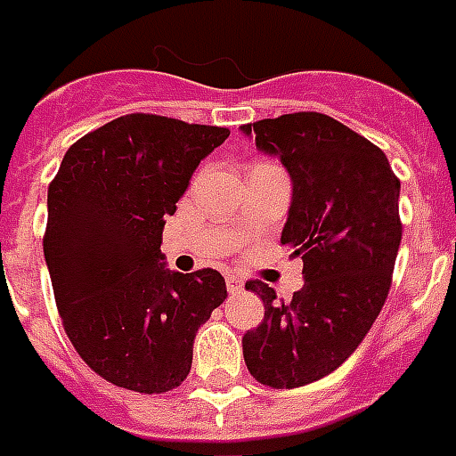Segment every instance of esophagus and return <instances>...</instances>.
Returning <instances> with one entry per match:
<instances>
[{
    "instance_id": "obj_1",
    "label": "esophagus",
    "mask_w": 456,
    "mask_h": 456,
    "mask_svg": "<svg viewBox=\"0 0 456 456\" xmlns=\"http://www.w3.org/2000/svg\"><path fill=\"white\" fill-rule=\"evenodd\" d=\"M227 289L232 291V294L243 289V280L239 277V274H227Z\"/></svg>"
}]
</instances>
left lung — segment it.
<instances>
[{
    "label": "left lung",
    "instance_id": "1",
    "mask_svg": "<svg viewBox=\"0 0 456 456\" xmlns=\"http://www.w3.org/2000/svg\"><path fill=\"white\" fill-rule=\"evenodd\" d=\"M294 183L282 243L304 260L291 301L248 280L265 318L243 335V359L260 385L291 390L349 359L378 318L395 273L402 220L399 179L385 152L321 112L243 124Z\"/></svg>",
    "mask_w": 456,
    "mask_h": 456
}]
</instances>
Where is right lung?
<instances>
[{
    "label": "right lung",
    "instance_id": "1",
    "mask_svg": "<svg viewBox=\"0 0 456 456\" xmlns=\"http://www.w3.org/2000/svg\"><path fill=\"white\" fill-rule=\"evenodd\" d=\"M229 128L124 114L66 151L47 191L45 260L61 325L117 387L162 395L191 373L193 339L227 298L217 270L169 273L167 215Z\"/></svg>",
    "mask_w": 456,
    "mask_h": 456
}]
</instances>
